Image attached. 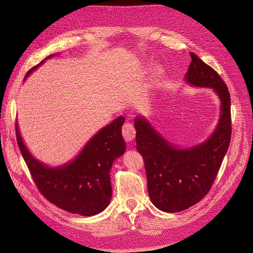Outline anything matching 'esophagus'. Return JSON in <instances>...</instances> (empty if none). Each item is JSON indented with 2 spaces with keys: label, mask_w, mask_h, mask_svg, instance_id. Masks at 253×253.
<instances>
[{
  "label": "esophagus",
  "mask_w": 253,
  "mask_h": 253,
  "mask_svg": "<svg viewBox=\"0 0 253 253\" xmlns=\"http://www.w3.org/2000/svg\"><path fill=\"white\" fill-rule=\"evenodd\" d=\"M135 135H136V131H135L134 126L132 124H129V122L125 124L124 126H122V136H124L125 140L126 142L133 141V139L135 138Z\"/></svg>",
  "instance_id": "obj_1"
}]
</instances>
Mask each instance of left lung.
Returning a JSON list of instances; mask_svg holds the SVG:
<instances>
[{
  "instance_id": "1",
  "label": "left lung",
  "mask_w": 253,
  "mask_h": 253,
  "mask_svg": "<svg viewBox=\"0 0 253 253\" xmlns=\"http://www.w3.org/2000/svg\"><path fill=\"white\" fill-rule=\"evenodd\" d=\"M185 75L190 86L211 88L219 99V116L205 141L179 147L168 140L141 115L135 117L136 149L145 166L152 204L168 213L180 212L207 195L215 179L231 139L230 94L219 75L190 51Z\"/></svg>"
}]
</instances>
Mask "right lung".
I'll return each mask as SVG.
<instances>
[{
    "label": "right lung",
    "mask_w": 253,
    "mask_h": 253,
    "mask_svg": "<svg viewBox=\"0 0 253 253\" xmlns=\"http://www.w3.org/2000/svg\"><path fill=\"white\" fill-rule=\"evenodd\" d=\"M30 70L35 72L47 59ZM125 117L114 119L111 124L91 137L78 155L63 165L51 167L37 159L23 140L18 121L17 140L36 185L43 196L60 209L83 216H93L102 212L112 200L110 172L115 160L126 152V142L121 134Z\"/></svg>",
    "instance_id": "right-lung-1"
}]
</instances>
